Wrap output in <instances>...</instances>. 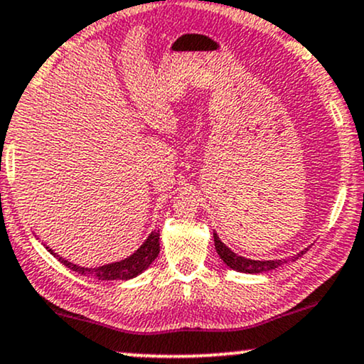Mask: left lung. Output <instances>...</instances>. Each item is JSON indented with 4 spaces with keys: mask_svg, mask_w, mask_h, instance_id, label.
Masks as SVG:
<instances>
[{
    "mask_svg": "<svg viewBox=\"0 0 364 364\" xmlns=\"http://www.w3.org/2000/svg\"><path fill=\"white\" fill-rule=\"evenodd\" d=\"M213 238H215V248L216 252H218L220 259H222L225 264H227L230 269L237 270V272H242V274H262V272H270V270H275L279 269L280 265L287 264V262H294L297 260L299 257L304 255L307 252V248L304 250L299 252L297 255L291 257V259H280V260H252V259H245V257L235 254L233 250H230V248L225 245V243L220 240V237L216 235L213 232Z\"/></svg>",
    "mask_w": 364,
    "mask_h": 364,
    "instance_id": "1",
    "label": "left lung"
}]
</instances>
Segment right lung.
<instances>
[{
  "instance_id": "add662e5",
  "label": "right lung",
  "mask_w": 364,
  "mask_h": 364,
  "mask_svg": "<svg viewBox=\"0 0 364 364\" xmlns=\"http://www.w3.org/2000/svg\"><path fill=\"white\" fill-rule=\"evenodd\" d=\"M45 248H47L50 254H52L60 264L68 267V269L73 270V272L84 275V277H92L99 280H129L144 272V270L156 260V257L159 255V230L151 232L149 237L142 242V245L137 248L134 254L129 255L127 259L112 262V264H105L100 267H94V269H92V267H82V265L72 264V262H68L67 259H63V257L55 254L50 247L45 245Z\"/></svg>"
}]
</instances>
